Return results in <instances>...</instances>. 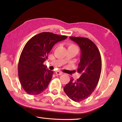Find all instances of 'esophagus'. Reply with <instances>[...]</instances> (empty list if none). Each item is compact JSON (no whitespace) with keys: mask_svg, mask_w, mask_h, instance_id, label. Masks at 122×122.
<instances>
[{"mask_svg":"<svg viewBox=\"0 0 122 122\" xmlns=\"http://www.w3.org/2000/svg\"><path fill=\"white\" fill-rule=\"evenodd\" d=\"M56 74L59 75V76H60V75H62V74H63L62 72H61V71H56Z\"/></svg>","mask_w":122,"mask_h":122,"instance_id":"esophagus-1","label":"esophagus"}]
</instances>
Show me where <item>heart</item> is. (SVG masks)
<instances>
[{
    "mask_svg": "<svg viewBox=\"0 0 122 122\" xmlns=\"http://www.w3.org/2000/svg\"><path fill=\"white\" fill-rule=\"evenodd\" d=\"M68 49H74V50H76L77 52H78L79 51L78 47L73 43H69L68 44Z\"/></svg>",
    "mask_w": 122,
    "mask_h": 122,
    "instance_id": "1",
    "label": "heart"
}]
</instances>
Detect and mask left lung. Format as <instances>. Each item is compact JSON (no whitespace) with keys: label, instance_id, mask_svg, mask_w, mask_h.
Here are the masks:
<instances>
[{"label":"left lung","instance_id":"8db88e82","mask_svg":"<svg viewBox=\"0 0 122 122\" xmlns=\"http://www.w3.org/2000/svg\"><path fill=\"white\" fill-rule=\"evenodd\" d=\"M70 39L76 42L81 50L77 71L81 75L76 81L71 78L64 87V91L72 100L79 102L89 97L97 85L102 70V60L97 46L89 39L75 37Z\"/></svg>","mask_w":122,"mask_h":122}]
</instances>
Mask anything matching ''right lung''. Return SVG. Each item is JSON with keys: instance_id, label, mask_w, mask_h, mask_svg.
<instances>
[{"instance_id": "add662e5", "label": "right lung", "mask_w": 122, "mask_h": 122, "mask_svg": "<svg viewBox=\"0 0 122 122\" xmlns=\"http://www.w3.org/2000/svg\"><path fill=\"white\" fill-rule=\"evenodd\" d=\"M67 38L44 32L35 36L25 44L18 63V76L28 94L37 95L47 88L53 72L47 69L43 62L53 46Z\"/></svg>"}]
</instances>
